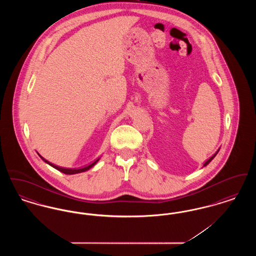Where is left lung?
<instances>
[{
  "instance_id": "1",
  "label": "left lung",
  "mask_w": 256,
  "mask_h": 256,
  "mask_svg": "<svg viewBox=\"0 0 256 256\" xmlns=\"http://www.w3.org/2000/svg\"><path fill=\"white\" fill-rule=\"evenodd\" d=\"M218 152H219V150H218V152H216V154H214V156H211V158H210L208 159V160H207L206 162V163H204V167H206V166H207V165H208V164H209V163H210V162H211V161H212V160H213V158H215V156H216V154H218Z\"/></svg>"
}]
</instances>
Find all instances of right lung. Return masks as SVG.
Returning a JSON list of instances; mask_svg holds the SVG:
<instances>
[{
    "label": "right lung",
    "mask_w": 256,
    "mask_h": 256,
    "mask_svg": "<svg viewBox=\"0 0 256 256\" xmlns=\"http://www.w3.org/2000/svg\"><path fill=\"white\" fill-rule=\"evenodd\" d=\"M38 154V152H37ZM38 156H40V158L42 159L45 163H47V164H49L50 166H52V168H54V169H56V170H60L62 172H64V174H80V172H86V170H89V169H91L96 163H97L98 161L100 160V158H98L95 162H93L92 164H90V165H88V166H86L84 168H80V169H65V168H61V167H58V166H56V165H54V164H52V163H50L49 162L48 160H46V159L44 158L43 156H41L39 154H38Z\"/></svg>",
    "instance_id": "right-lung-1"
}]
</instances>
